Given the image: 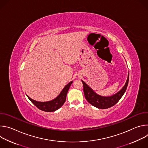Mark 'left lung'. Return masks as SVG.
<instances>
[{"label": "left lung", "instance_id": "8db88e82", "mask_svg": "<svg viewBox=\"0 0 148 148\" xmlns=\"http://www.w3.org/2000/svg\"><path fill=\"white\" fill-rule=\"evenodd\" d=\"M81 81L84 87L83 90L84 95L87 101L96 108L99 109H107L115 105L125 92L129 81V73L126 82L122 88L115 94L110 97H103L97 94L85 82L82 80H81Z\"/></svg>", "mask_w": 148, "mask_h": 148}]
</instances>
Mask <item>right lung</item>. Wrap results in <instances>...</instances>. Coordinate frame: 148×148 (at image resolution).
Masks as SVG:
<instances>
[{"label": "right lung", "mask_w": 148, "mask_h": 148, "mask_svg": "<svg viewBox=\"0 0 148 148\" xmlns=\"http://www.w3.org/2000/svg\"><path fill=\"white\" fill-rule=\"evenodd\" d=\"M73 81L70 82L68 84L64 87L61 91L60 94L53 100L46 101V102H40L35 101L29 97L27 95L28 98L30 100V101L36 106L38 109L46 112H53L57 110H58L62 105L64 104L66 99V96L69 91V89L73 83Z\"/></svg>", "instance_id": "add662e5"}]
</instances>
